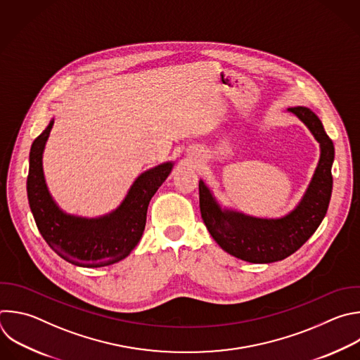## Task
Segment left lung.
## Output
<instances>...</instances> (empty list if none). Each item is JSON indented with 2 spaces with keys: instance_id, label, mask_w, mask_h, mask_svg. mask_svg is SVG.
Returning a JSON list of instances; mask_svg holds the SVG:
<instances>
[{
  "instance_id": "left-lung-1",
  "label": "left lung",
  "mask_w": 360,
  "mask_h": 360,
  "mask_svg": "<svg viewBox=\"0 0 360 360\" xmlns=\"http://www.w3.org/2000/svg\"><path fill=\"white\" fill-rule=\"evenodd\" d=\"M288 111L308 127L321 147L312 181L294 210L280 219H262L221 209L210 189L199 181L200 213L210 236L226 253L249 263H274L295 253L315 233L330 200L333 143L312 110L298 105Z\"/></svg>"
}]
</instances>
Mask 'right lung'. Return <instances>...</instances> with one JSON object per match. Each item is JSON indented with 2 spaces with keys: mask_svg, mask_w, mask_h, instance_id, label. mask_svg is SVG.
<instances>
[{
  "mask_svg": "<svg viewBox=\"0 0 360 360\" xmlns=\"http://www.w3.org/2000/svg\"><path fill=\"white\" fill-rule=\"evenodd\" d=\"M52 126L53 120L30 153L27 192L39 233L58 256L79 267H104L126 259L140 242L150 200L174 164L165 162L141 174L122 205L108 214L96 219L68 214L52 199L44 176L42 154Z\"/></svg>",
  "mask_w": 360,
  "mask_h": 360,
  "instance_id": "obj_1",
  "label": "right lung"
}]
</instances>
